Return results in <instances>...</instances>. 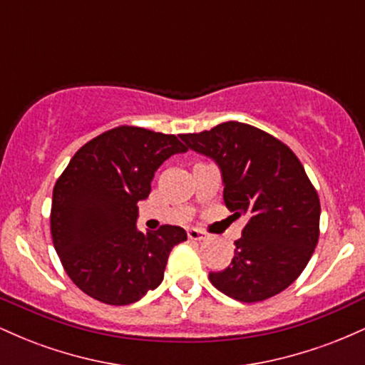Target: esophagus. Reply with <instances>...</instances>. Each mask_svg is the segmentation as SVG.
I'll return each instance as SVG.
<instances>
[{
  "mask_svg": "<svg viewBox=\"0 0 365 365\" xmlns=\"http://www.w3.org/2000/svg\"><path fill=\"white\" fill-rule=\"evenodd\" d=\"M187 235H188V238H190V240H195V242L204 240V238L207 237L206 232H202V230H199V228H190L187 232Z\"/></svg>",
  "mask_w": 365,
  "mask_h": 365,
  "instance_id": "esophagus-1",
  "label": "esophagus"
}]
</instances>
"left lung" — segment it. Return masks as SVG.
<instances>
[{"label":"left lung","instance_id":"8db88e82","mask_svg":"<svg viewBox=\"0 0 365 365\" xmlns=\"http://www.w3.org/2000/svg\"><path fill=\"white\" fill-rule=\"evenodd\" d=\"M185 148L215 159L223 199L233 216H247L230 266L209 279L240 302H261L299 278L319 240L321 204L293 150L261 128L225 121L183 133Z\"/></svg>","mask_w":365,"mask_h":365}]
</instances>
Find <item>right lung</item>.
Returning a JSON list of instances; mask_svg holds the SVG:
<instances>
[{"label":"right lung","instance_id":"add662e5","mask_svg":"<svg viewBox=\"0 0 365 365\" xmlns=\"http://www.w3.org/2000/svg\"><path fill=\"white\" fill-rule=\"evenodd\" d=\"M177 135L140 127L111 128L82 145L56 180L51 237L66 274L83 293L128 305L159 287L168 255L185 230H137L139 200L170 156L185 153Z\"/></svg>","mask_w":365,"mask_h":365}]
</instances>
